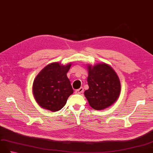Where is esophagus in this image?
<instances>
[{"label":"esophagus","mask_w":153,"mask_h":153,"mask_svg":"<svg viewBox=\"0 0 153 153\" xmlns=\"http://www.w3.org/2000/svg\"><path fill=\"white\" fill-rule=\"evenodd\" d=\"M83 93V87H80L79 89H77L76 91V93L77 94H81Z\"/></svg>","instance_id":"obj_1"}]
</instances>
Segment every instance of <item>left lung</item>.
Here are the masks:
<instances>
[{"instance_id":"1","label":"left lung","mask_w":153,"mask_h":153,"mask_svg":"<svg viewBox=\"0 0 153 153\" xmlns=\"http://www.w3.org/2000/svg\"><path fill=\"white\" fill-rule=\"evenodd\" d=\"M88 85L84 94L88 104L96 110L109 107L118 98L120 83L117 74L107 64L88 65Z\"/></svg>"}]
</instances>
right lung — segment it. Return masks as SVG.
<instances>
[{"mask_svg": "<svg viewBox=\"0 0 153 153\" xmlns=\"http://www.w3.org/2000/svg\"><path fill=\"white\" fill-rule=\"evenodd\" d=\"M71 65L62 66L58 62L49 64L35 78L33 94L42 108L56 111L65 105L68 98L74 93L66 76Z\"/></svg>", "mask_w": 153, "mask_h": 153, "instance_id": "right-lung-1", "label": "right lung"}]
</instances>
